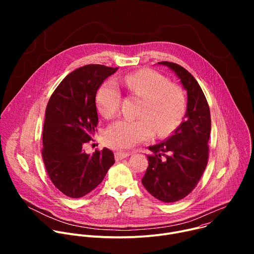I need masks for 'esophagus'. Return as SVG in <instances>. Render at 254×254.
Segmentation results:
<instances>
[{"mask_svg": "<svg viewBox=\"0 0 254 254\" xmlns=\"http://www.w3.org/2000/svg\"><path fill=\"white\" fill-rule=\"evenodd\" d=\"M129 155H130L129 152H117V153L115 154V157H116L117 161H121V160H123V159L127 158Z\"/></svg>", "mask_w": 254, "mask_h": 254, "instance_id": "34e87169", "label": "esophagus"}]
</instances>
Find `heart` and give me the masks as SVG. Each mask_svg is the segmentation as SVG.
Here are the masks:
<instances>
[{
	"instance_id": "1",
	"label": "heart",
	"mask_w": 254,
	"mask_h": 254,
	"mask_svg": "<svg viewBox=\"0 0 254 254\" xmlns=\"http://www.w3.org/2000/svg\"><path fill=\"white\" fill-rule=\"evenodd\" d=\"M128 94L142 98L139 120L120 119L105 130V142L116 149L131 148L151 139L155 133L166 136L182 122L186 112V95L180 86L158 72L144 69L117 79ZM96 106L104 118L114 117L120 108L122 93L113 80L105 81L97 90Z\"/></svg>"
}]
</instances>
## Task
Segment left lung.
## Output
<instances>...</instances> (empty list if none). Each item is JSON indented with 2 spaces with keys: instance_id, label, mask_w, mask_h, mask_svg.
I'll return each mask as SVG.
<instances>
[{
  "instance_id": "1",
  "label": "left lung",
  "mask_w": 254,
  "mask_h": 254,
  "mask_svg": "<svg viewBox=\"0 0 254 254\" xmlns=\"http://www.w3.org/2000/svg\"><path fill=\"white\" fill-rule=\"evenodd\" d=\"M170 68L187 91L184 122L165 141L149 147V167L141 179L143 187L158 200L173 203L195 188L207 166L211 131L210 110L194 76L176 63L158 62Z\"/></svg>"
}]
</instances>
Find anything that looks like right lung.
Instances as JSON below:
<instances>
[{"instance_id": "add662e5", "label": "right lung", "mask_w": 254, "mask_h": 254, "mask_svg": "<svg viewBox=\"0 0 254 254\" xmlns=\"http://www.w3.org/2000/svg\"><path fill=\"white\" fill-rule=\"evenodd\" d=\"M119 68L90 64L68 74L51 95L45 112L42 157L54 186L70 198L95 189L115 164L107 148L92 155L83 144L95 132L98 116L96 92Z\"/></svg>"}]
</instances>
